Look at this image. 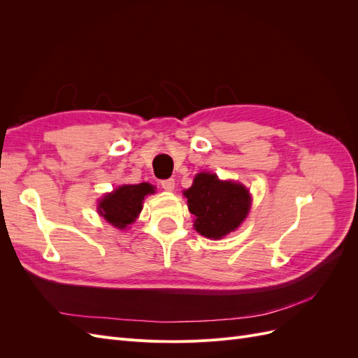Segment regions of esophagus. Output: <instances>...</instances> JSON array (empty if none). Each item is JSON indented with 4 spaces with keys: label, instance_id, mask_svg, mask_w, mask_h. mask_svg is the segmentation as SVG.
<instances>
[{
    "label": "esophagus",
    "instance_id": "1",
    "mask_svg": "<svg viewBox=\"0 0 358 358\" xmlns=\"http://www.w3.org/2000/svg\"><path fill=\"white\" fill-rule=\"evenodd\" d=\"M161 187H162V189H166V191H173V189H175V179L161 180Z\"/></svg>",
    "mask_w": 358,
    "mask_h": 358
}]
</instances>
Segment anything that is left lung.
<instances>
[{"mask_svg":"<svg viewBox=\"0 0 358 358\" xmlns=\"http://www.w3.org/2000/svg\"><path fill=\"white\" fill-rule=\"evenodd\" d=\"M188 209L196 216L194 229L208 239H222L234 231L251 209V194L242 183L220 180L213 173H199L183 191Z\"/></svg>","mask_w":358,"mask_h":358,"instance_id":"obj_1","label":"left lung"}]
</instances>
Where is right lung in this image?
I'll return each instance as SVG.
<instances>
[{
    "mask_svg": "<svg viewBox=\"0 0 358 358\" xmlns=\"http://www.w3.org/2000/svg\"><path fill=\"white\" fill-rule=\"evenodd\" d=\"M154 192L155 187L148 182H142L138 185L117 187L99 201V213L115 229L124 230L129 224H133L138 213L142 212L145 197Z\"/></svg>",
    "mask_w": 358,
    "mask_h": 358,
    "instance_id": "obj_1",
    "label": "right lung"
}]
</instances>
